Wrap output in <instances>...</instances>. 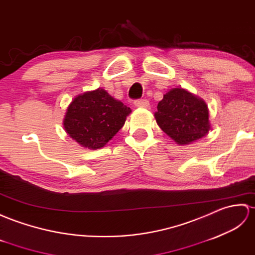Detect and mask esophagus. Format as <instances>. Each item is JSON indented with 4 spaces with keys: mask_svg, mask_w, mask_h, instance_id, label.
Listing matches in <instances>:
<instances>
[{
    "mask_svg": "<svg viewBox=\"0 0 255 255\" xmlns=\"http://www.w3.org/2000/svg\"><path fill=\"white\" fill-rule=\"evenodd\" d=\"M134 105L135 107H137V108H148L149 107V103L147 99H137L134 101Z\"/></svg>",
    "mask_w": 255,
    "mask_h": 255,
    "instance_id": "obj_1",
    "label": "esophagus"
}]
</instances>
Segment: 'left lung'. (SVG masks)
<instances>
[{"label": "left lung", "mask_w": 255, "mask_h": 255, "mask_svg": "<svg viewBox=\"0 0 255 255\" xmlns=\"http://www.w3.org/2000/svg\"><path fill=\"white\" fill-rule=\"evenodd\" d=\"M155 118L162 131L179 144L194 142L211 128L206 104L181 88L163 95Z\"/></svg>", "instance_id": "obj_1"}]
</instances>
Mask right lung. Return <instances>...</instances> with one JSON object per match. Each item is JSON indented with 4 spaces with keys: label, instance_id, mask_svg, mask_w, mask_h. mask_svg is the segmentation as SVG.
Listing matches in <instances>:
<instances>
[{
    "label": "right lung",
    "instance_id": "1",
    "mask_svg": "<svg viewBox=\"0 0 255 255\" xmlns=\"http://www.w3.org/2000/svg\"><path fill=\"white\" fill-rule=\"evenodd\" d=\"M129 113L128 107L98 88L72 101L66 111L64 128L78 144L97 149L120 131Z\"/></svg>",
    "mask_w": 255,
    "mask_h": 255
}]
</instances>
